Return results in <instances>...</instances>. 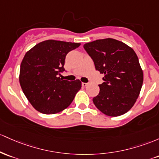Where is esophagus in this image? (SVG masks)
I'll return each mask as SVG.
<instances>
[{
  "label": "esophagus",
  "instance_id": "34e87169",
  "mask_svg": "<svg viewBox=\"0 0 159 159\" xmlns=\"http://www.w3.org/2000/svg\"><path fill=\"white\" fill-rule=\"evenodd\" d=\"M89 83H82V85H83V87H85V86H86L87 85H88Z\"/></svg>",
  "mask_w": 159,
  "mask_h": 159
}]
</instances>
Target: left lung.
Returning <instances> with one entry per match:
<instances>
[{
  "label": "left lung",
  "instance_id": "left-lung-1",
  "mask_svg": "<svg viewBox=\"0 0 159 159\" xmlns=\"http://www.w3.org/2000/svg\"><path fill=\"white\" fill-rule=\"evenodd\" d=\"M85 50L93 60L95 69L104 74L98 85L100 92L93 102L109 116L127 113L136 102L141 90L143 74L132 48L115 39L87 43Z\"/></svg>",
  "mask_w": 159,
  "mask_h": 159
}]
</instances>
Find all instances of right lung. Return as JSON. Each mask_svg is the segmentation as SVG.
Masks as SVG:
<instances>
[{
	"mask_svg": "<svg viewBox=\"0 0 159 159\" xmlns=\"http://www.w3.org/2000/svg\"><path fill=\"white\" fill-rule=\"evenodd\" d=\"M79 43L48 40L26 52L20 66L19 83L35 110L44 114L62 111L81 89L79 80L70 82L58 76L65 71V57Z\"/></svg>",
	"mask_w": 159,
	"mask_h": 159,
	"instance_id": "right-lung-1",
	"label": "right lung"
}]
</instances>
